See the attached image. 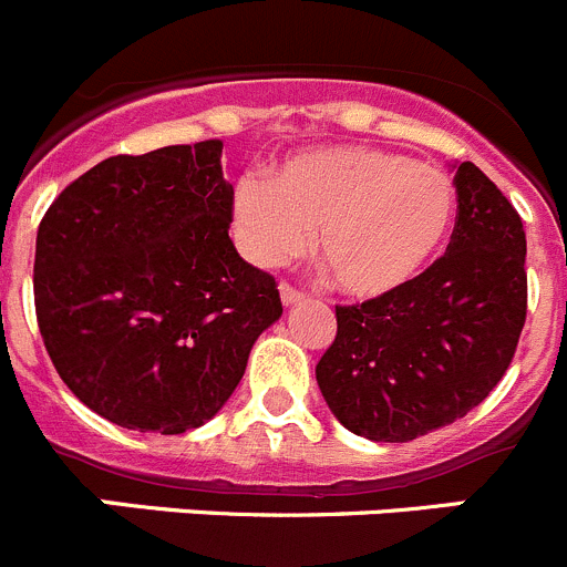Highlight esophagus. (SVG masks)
<instances>
[{"label": "esophagus", "instance_id": "esophagus-1", "mask_svg": "<svg viewBox=\"0 0 567 567\" xmlns=\"http://www.w3.org/2000/svg\"><path fill=\"white\" fill-rule=\"evenodd\" d=\"M278 289H281L284 306H295V302H300L302 297H306L300 289H295V286H291L289 281H281V286H278Z\"/></svg>", "mask_w": 567, "mask_h": 567}]
</instances>
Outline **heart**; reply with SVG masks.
<instances>
[{
	"mask_svg": "<svg viewBox=\"0 0 567 567\" xmlns=\"http://www.w3.org/2000/svg\"><path fill=\"white\" fill-rule=\"evenodd\" d=\"M444 171L394 151L336 145L295 156L234 195V231L250 261L281 265L317 231V256L341 291L380 297L424 270L450 231Z\"/></svg>",
	"mask_w": 567,
	"mask_h": 567,
	"instance_id": "heart-1",
	"label": "heart"
}]
</instances>
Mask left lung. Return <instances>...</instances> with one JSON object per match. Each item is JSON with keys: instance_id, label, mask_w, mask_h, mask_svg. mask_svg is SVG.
I'll return each mask as SVG.
<instances>
[{"instance_id": "1", "label": "left lung", "mask_w": 567, "mask_h": 567, "mask_svg": "<svg viewBox=\"0 0 567 567\" xmlns=\"http://www.w3.org/2000/svg\"><path fill=\"white\" fill-rule=\"evenodd\" d=\"M450 248L422 276L361 306H336L317 383L350 433L385 444L466 416L507 372L526 322V234L502 189L455 167Z\"/></svg>"}]
</instances>
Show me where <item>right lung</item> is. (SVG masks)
Masks as SVG:
<instances>
[{
	"mask_svg": "<svg viewBox=\"0 0 567 567\" xmlns=\"http://www.w3.org/2000/svg\"><path fill=\"white\" fill-rule=\"evenodd\" d=\"M223 143L110 156L38 226L35 313L63 383L99 416L178 435L209 422L284 313L234 248Z\"/></svg>",
	"mask_w": 567,
	"mask_h": 567,
	"instance_id": "1",
	"label": "right lung"
}]
</instances>
